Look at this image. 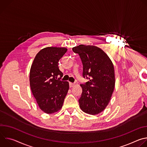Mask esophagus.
Segmentation results:
<instances>
[{
	"instance_id": "esophagus-1",
	"label": "esophagus",
	"mask_w": 147,
	"mask_h": 147,
	"mask_svg": "<svg viewBox=\"0 0 147 147\" xmlns=\"http://www.w3.org/2000/svg\"><path fill=\"white\" fill-rule=\"evenodd\" d=\"M69 85H70V87H73L74 86V83H72V82H69Z\"/></svg>"
}]
</instances>
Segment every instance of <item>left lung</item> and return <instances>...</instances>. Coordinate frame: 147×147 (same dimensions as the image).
Segmentation results:
<instances>
[{"label":"left lung","mask_w":147,"mask_h":147,"mask_svg":"<svg viewBox=\"0 0 147 147\" xmlns=\"http://www.w3.org/2000/svg\"><path fill=\"white\" fill-rule=\"evenodd\" d=\"M72 50L79 55L83 65L82 76L88 80L80 85L82 91L78 100L80 107L86 113L98 114L107 107L114 90L113 65L97 47L80 45Z\"/></svg>","instance_id":"8db88e82"}]
</instances>
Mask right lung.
<instances>
[{
    "label": "right lung",
    "instance_id": "1",
    "mask_svg": "<svg viewBox=\"0 0 147 147\" xmlns=\"http://www.w3.org/2000/svg\"><path fill=\"white\" fill-rule=\"evenodd\" d=\"M67 51L65 48H44L37 53L32 64L30 87L39 107L46 113L59 111L68 92L69 82L60 80L63 73L58 65Z\"/></svg>",
    "mask_w": 147,
    "mask_h": 147
}]
</instances>
